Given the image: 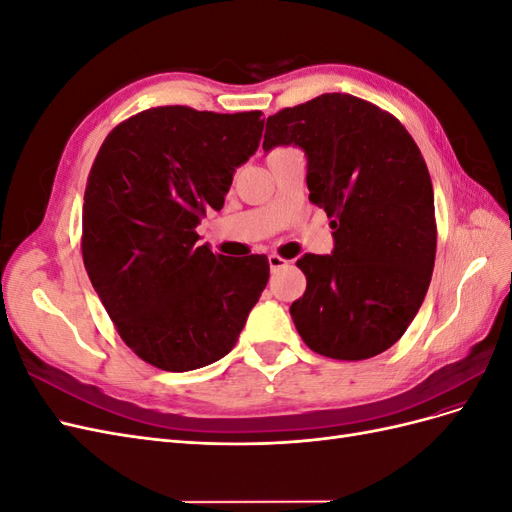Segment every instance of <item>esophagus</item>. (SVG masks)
Wrapping results in <instances>:
<instances>
[{
	"label": "esophagus",
	"mask_w": 512,
	"mask_h": 512,
	"mask_svg": "<svg viewBox=\"0 0 512 512\" xmlns=\"http://www.w3.org/2000/svg\"><path fill=\"white\" fill-rule=\"evenodd\" d=\"M290 265V260H286V258H282L280 254H271L269 256V267H271V271L275 273V271H280V269H284V267H288Z\"/></svg>",
	"instance_id": "obj_1"
}]
</instances>
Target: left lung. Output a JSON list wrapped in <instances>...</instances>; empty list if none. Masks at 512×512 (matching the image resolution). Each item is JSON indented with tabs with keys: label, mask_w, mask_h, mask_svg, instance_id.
<instances>
[{
	"label": "left lung",
	"mask_w": 512,
	"mask_h": 512,
	"mask_svg": "<svg viewBox=\"0 0 512 512\" xmlns=\"http://www.w3.org/2000/svg\"><path fill=\"white\" fill-rule=\"evenodd\" d=\"M297 145L309 200L331 218V256L305 254L290 305L303 342L337 361L389 350L421 307L436 260L427 164L399 119L350 94H322L267 119L262 149Z\"/></svg>",
	"instance_id": "left-lung-1"
}]
</instances>
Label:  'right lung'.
Masks as SVG:
<instances>
[{
    "label": "right lung",
    "instance_id": "add662e5",
    "mask_svg": "<svg viewBox=\"0 0 512 512\" xmlns=\"http://www.w3.org/2000/svg\"><path fill=\"white\" fill-rule=\"evenodd\" d=\"M260 115L147 108L108 132L91 164L85 269L119 337L153 367L222 359L267 286V256L213 254L196 232L258 149Z\"/></svg>",
    "mask_w": 512,
    "mask_h": 512
}]
</instances>
